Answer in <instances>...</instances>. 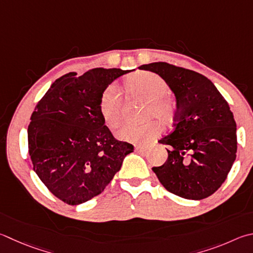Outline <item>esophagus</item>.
Masks as SVG:
<instances>
[{"label":"esophagus","instance_id":"1","mask_svg":"<svg viewBox=\"0 0 253 253\" xmlns=\"http://www.w3.org/2000/svg\"><path fill=\"white\" fill-rule=\"evenodd\" d=\"M138 153H141V154H146L147 151H148V148L147 147H144V146H137L135 148Z\"/></svg>","mask_w":253,"mask_h":253}]
</instances>
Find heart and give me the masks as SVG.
Returning <instances> with one entry per match:
<instances>
[{
	"label": "heart",
	"mask_w": 253,
	"mask_h": 253,
	"mask_svg": "<svg viewBox=\"0 0 253 253\" xmlns=\"http://www.w3.org/2000/svg\"><path fill=\"white\" fill-rule=\"evenodd\" d=\"M128 95L146 103L145 118L154 117L165 126L176 121L177 105L169 97V85L163 77L151 72H141L124 82ZM123 100L115 85H109L100 95L98 111L103 122L109 129H116L122 123ZM160 127L156 122L142 125H125L117 132L119 139L134 144L147 142L158 136Z\"/></svg>",
	"instance_id": "obj_1"
}]
</instances>
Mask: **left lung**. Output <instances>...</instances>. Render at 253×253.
Returning a JSON list of instances; mask_svg holds the SVG:
<instances>
[{
	"label": "left lung",
	"mask_w": 253,
	"mask_h": 253,
	"mask_svg": "<svg viewBox=\"0 0 253 253\" xmlns=\"http://www.w3.org/2000/svg\"><path fill=\"white\" fill-rule=\"evenodd\" d=\"M167 82L177 98L173 129L159 142L168 146L163 166L153 167L171 194L199 200L222 185L236 160L237 125L228 102L212 82L195 71L156 62L139 66Z\"/></svg>",
	"instance_id": "8db88e82"
}]
</instances>
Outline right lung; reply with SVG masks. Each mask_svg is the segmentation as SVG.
<instances>
[{
  "instance_id": "1",
  "label": "right lung",
  "mask_w": 253,
  "mask_h": 253,
  "mask_svg": "<svg viewBox=\"0 0 253 253\" xmlns=\"http://www.w3.org/2000/svg\"><path fill=\"white\" fill-rule=\"evenodd\" d=\"M130 71L97 67L55 81L27 128L34 171L52 194L80 205L102 194L134 146L115 138L98 111L105 88Z\"/></svg>"
}]
</instances>
